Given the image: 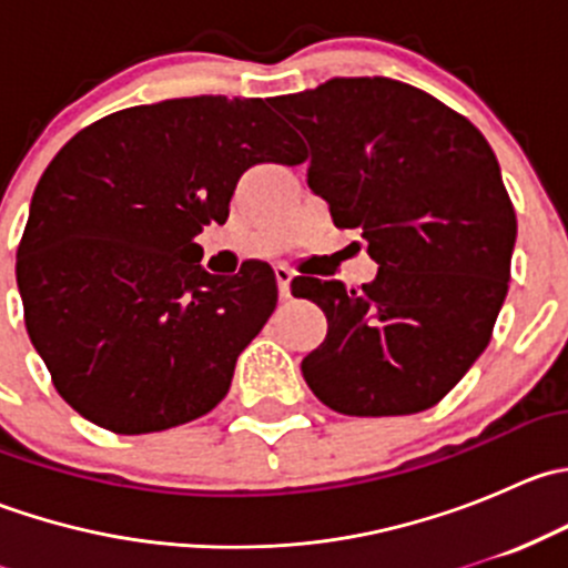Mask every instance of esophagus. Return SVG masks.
Segmentation results:
<instances>
[{
	"label": "esophagus",
	"mask_w": 568,
	"mask_h": 568,
	"mask_svg": "<svg viewBox=\"0 0 568 568\" xmlns=\"http://www.w3.org/2000/svg\"><path fill=\"white\" fill-rule=\"evenodd\" d=\"M274 277H277L280 296H283V300H288V296H291V277H294V272H291L288 266H277V268H274Z\"/></svg>",
	"instance_id": "esophagus-1"
}]
</instances>
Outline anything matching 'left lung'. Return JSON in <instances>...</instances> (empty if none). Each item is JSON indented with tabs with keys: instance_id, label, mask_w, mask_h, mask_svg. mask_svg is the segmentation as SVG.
Segmentation results:
<instances>
[{
	"instance_id": "1",
	"label": "left lung",
	"mask_w": 568,
	"mask_h": 568,
	"mask_svg": "<svg viewBox=\"0 0 568 568\" xmlns=\"http://www.w3.org/2000/svg\"><path fill=\"white\" fill-rule=\"evenodd\" d=\"M274 106L311 142L307 183L335 225L363 227L379 263L363 288L296 280L326 313L307 387L352 417L432 409L489 346L511 280L517 214L489 142L385 77L329 79Z\"/></svg>"
}]
</instances>
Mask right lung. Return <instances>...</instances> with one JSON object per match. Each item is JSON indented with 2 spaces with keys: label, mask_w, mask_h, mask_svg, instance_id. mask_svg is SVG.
<instances>
[{
  "label": "right lung",
  "mask_w": 568,
  "mask_h": 568,
  "mask_svg": "<svg viewBox=\"0 0 568 568\" xmlns=\"http://www.w3.org/2000/svg\"><path fill=\"white\" fill-rule=\"evenodd\" d=\"M305 145L261 99H173L95 120L40 175L16 252L24 321L57 393L114 434L214 409L277 305L266 263L200 266L203 225L225 222L257 162Z\"/></svg>",
  "instance_id": "right-lung-1"
}]
</instances>
